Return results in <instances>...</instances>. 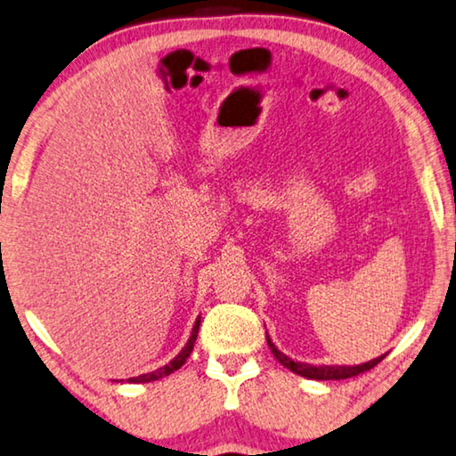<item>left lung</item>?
Segmentation results:
<instances>
[{"label": "left lung", "mask_w": 456, "mask_h": 456, "mask_svg": "<svg viewBox=\"0 0 456 456\" xmlns=\"http://www.w3.org/2000/svg\"><path fill=\"white\" fill-rule=\"evenodd\" d=\"M267 345L271 348V353L275 359L281 362L285 369L293 370L296 375L305 377V379H316V381H338V379H348V377H356L361 373H365V370H370L375 365H379L383 361V356H377V359L369 361V362H362V365H353V367H346V365H310V362H299V361H293L289 356L283 354L281 350H279L275 345H273V340L267 336Z\"/></svg>", "instance_id": "1"}]
</instances>
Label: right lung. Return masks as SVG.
Instances as JSON below:
<instances>
[{
	"label": "right lung",
	"mask_w": 456,
	"mask_h": 456,
	"mask_svg": "<svg viewBox=\"0 0 456 456\" xmlns=\"http://www.w3.org/2000/svg\"><path fill=\"white\" fill-rule=\"evenodd\" d=\"M200 322H201V318H198L195 320V324H193V330H191V336H189V340H187V345L181 348V353L175 356V359L171 361V362H167L165 367H160V369H157V370H151V373H144V375H138V377H130V383H151V381H157V379H163V377H167V375H171L173 370H177L179 367H183V362L187 361V356L191 354V350H193V345H195V340H198V332H200Z\"/></svg>",
	"instance_id": "obj_1"
}]
</instances>
